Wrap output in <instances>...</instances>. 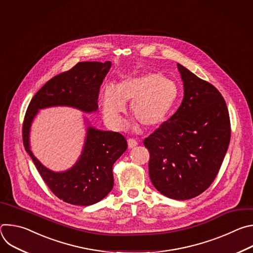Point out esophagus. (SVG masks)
Returning a JSON list of instances; mask_svg holds the SVG:
<instances>
[{"mask_svg":"<svg viewBox=\"0 0 253 253\" xmlns=\"http://www.w3.org/2000/svg\"><path fill=\"white\" fill-rule=\"evenodd\" d=\"M127 142H128V147L129 148H134V147H136L138 145V142L135 139H133V138H129L127 140Z\"/></svg>","mask_w":253,"mask_h":253,"instance_id":"obj_1","label":"esophagus"}]
</instances>
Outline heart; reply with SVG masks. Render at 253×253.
I'll list each match as a JSON object with an SVG mask.
<instances>
[{
	"label": "heart",
	"instance_id": "heart-1",
	"mask_svg": "<svg viewBox=\"0 0 253 253\" xmlns=\"http://www.w3.org/2000/svg\"><path fill=\"white\" fill-rule=\"evenodd\" d=\"M178 87L160 73L130 77L116 88L108 85L102 96V111L113 127L121 126V115L126 103L131 102V112L139 123L151 129L166 121L178 99Z\"/></svg>",
	"mask_w": 253,
	"mask_h": 253
}]
</instances>
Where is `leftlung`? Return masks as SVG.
I'll return each mask as SVG.
<instances>
[{"mask_svg":"<svg viewBox=\"0 0 253 253\" xmlns=\"http://www.w3.org/2000/svg\"><path fill=\"white\" fill-rule=\"evenodd\" d=\"M184 87L178 110L143 143L149 177L164 196L187 200L204 192L218 174L230 142L225 100L212 84L177 64Z\"/></svg>","mask_w":253,"mask_h":253,"instance_id":"1","label":"left lung"}]
</instances>
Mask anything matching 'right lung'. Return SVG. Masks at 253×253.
I'll return each mask as SVG.
<instances>
[{"label":"right lung","mask_w":253,"mask_h":253,"mask_svg":"<svg viewBox=\"0 0 253 253\" xmlns=\"http://www.w3.org/2000/svg\"><path fill=\"white\" fill-rule=\"evenodd\" d=\"M111 62H79L49 80L32 98L23 123V143L36 168L50 190L63 201L88 206L102 200L114 185L113 165L126 151L125 137L112 131L87 128L83 151L76 164L64 172L46 168L30 149V128L38 110L70 106L86 113L98 109L100 86Z\"/></svg>","instance_id":"1"}]
</instances>
